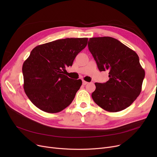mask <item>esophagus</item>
<instances>
[{
  "instance_id": "34e87169",
  "label": "esophagus",
  "mask_w": 157,
  "mask_h": 157,
  "mask_svg": "<svg viewBox=\"0 0 157 157\" xmlns=\"http://www.w3.org/2000/svg\"><path fill=\"white\" fill-rule=\"evenodd\" d=\"M88 82H86V81H84V80L83 81V85H86L88 84Z\"/></svg>"
}]
</instances>
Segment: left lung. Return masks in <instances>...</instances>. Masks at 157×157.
Listing matches in <instances>:
<instances>
[{"label": "left lung", "mask_w": 157, "mask_h": 157, "mask_svg": "<svg viewBox=\"0 0 157 157\" xmlns=\"http://www.w3.org/2000/svg\"><path fill=\"white\" fill-rule=\"evenodd\" d=\"M88 46L98 69L108 71L109 78L105 83H95L93 100L109 112L126 109L141 93L145 76L137 54L111 37L90 38Z\"/></svg>", "instance_id": "1"}]
</instances>
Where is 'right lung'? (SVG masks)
Segmentation results:
<instances>
[{
    "instance_id": "1",
    "label": "right lung",
    "mask_w": 157,
    "mask_h": 157,
    "mask_svg": "<svg viewBox=\"0 0 157 157\" xmlns=\"http://www.w3.org/2000/svg\"><path fill=\"white\" fill-rule=\"evenodd\" d=\"M88 38H66L35 47L22 67L23 88L37 108L49 113L69 106L82 85L81 79L65 75L77 55L86 46Z\"/></svg>"
}]
</instances>
